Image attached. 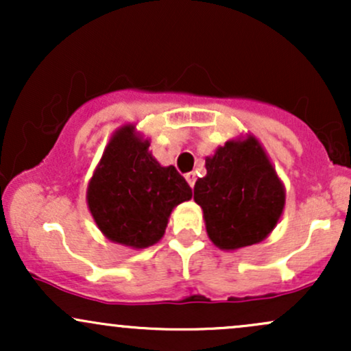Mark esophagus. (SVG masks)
Instances as JSON below:
<instances>
[{
	"label": "esophagus",
	"instance_id": "1",
	"mask_svg": "<svg viewBox=\"0 0 351 351\" xmlns=\"http://www.w3.org/2000/svg\"><path fill=\"white\" fill-rule=\"evenodd\" d=\"M184 178H186V181H188V184L189 186H195V183H196V173L195 171H189V173H186V175H184Z\"/></svg>",
	"mask_w": 351,
	"mask_h": 351
}]
</instances>
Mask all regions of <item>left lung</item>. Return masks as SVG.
<instances>
[{"mask_svg": "<svg viewBox=\"0 0 351 351\" xmlns=\"http://www.w3.org/2000/svg\"><path fill=\"white\" fill-rule=\"evenodd\" d=\"M209 239L234 251L264 241L284 211L285 189L256 136L229 140L206 156L195 184Z\"/></svg>", "mask_w": 351, "mask_h": 351, "instance_id": "left-lung-1", "label": "left lung"}]
</instances>
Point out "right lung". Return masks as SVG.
Listing matches in <instances>:
<instances>
[{"mask_svg": "<svg viewBox=\"0 0 351 351\" xmlns=\"http://www.w3.org/2000/svg\"><path fill=\"white\" fill-rule=\"evenodd\" d=\"M134 125L119 128L88 181L87 204L107 239L143 249L165 234L173 208L191 199L175 167H162Z\"/></svg>", "mask_w": 351, "mask_h": 351, "instance_id": "obj_1", "label": "right lung"}]
</instances>
